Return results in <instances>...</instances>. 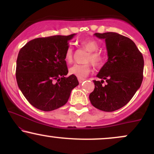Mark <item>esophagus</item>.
<instances>
[{
  "mask_svg": "<svg viewBox=\"0 0 154 154\" xmlns=\"http://www.w3.org/2000/svg\"><path fill=\"white\" fill-rule=\"evenodd\" d=\"M78 81H79V82L80 83V84H81V83H82L83 82H84V81H85V79H80V78H78Z\"/></svg>",
  "mask_w": 154,
  "mask_h": 154,
  "instance_id": "obj_1",
  "label": "esophagus"
}]
</instances>
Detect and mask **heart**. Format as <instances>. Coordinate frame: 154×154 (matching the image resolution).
<instances>
[{"label":"heart","mask_w":154,"mask_h":154,"mask_svg":"<svg viewBox=\"0 0 154 154\" xmlns=\"http://www.w3.org/2000/svg\"><path fill=\"white\" fill-rule=\"evenodd\" d=\"M79 44L83 48L88 51L82 64H75L69 69V75L75 76L78 78L83 79L89 75L91 70V64L94 66H100L103 63V54L98 51L99 44L93 38H85L79 41ZM75 53L72 47L66 48L64 55V60L67 63H72L74 61Z\"/></svg>","instance_id":"1"}]
</instances>
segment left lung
Masks as SVG:
<instances>
[{"label":"left lung","mask_w":154,"mask_h":154,"mask_svg":"<svg viewBox=\"0 0 154 154\" xmlns=\"http://www.w3.org/2000/svg\"><path fill=\"white\" fill-rule=\"evenodd\" d=\"M105 39L108 61L93 80L95 89L89 95L93 106L103 111L121 109L132 99L143 79L144 60L135 43L116 32L95 33ZM107 83L103 85L104 80Z\"/></svg>","instance_id":"obj_1"}]
</instances>
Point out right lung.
Returning a JSON list of instances; mask_svg holds the SVG:
<instances>
[{
    "label": "right lung",
    "instance_id": "right-lung-1",
    "mask_svg": "<svg viewBox=\"0 0 154 154\" xmlns=\"http://www.w3.org/2000/svg\"><path fill=\"white\" fill-rule=\"evenodd\" d=\"M75 34L33 39L19 51L16 78L29 103L44 111L66 103L72 90L79 85L77 77L68 73L64 55Z\"/></svg>",
    "mask_w": 154,
    "mask_h": 154
}]
</instances>
